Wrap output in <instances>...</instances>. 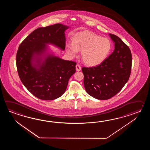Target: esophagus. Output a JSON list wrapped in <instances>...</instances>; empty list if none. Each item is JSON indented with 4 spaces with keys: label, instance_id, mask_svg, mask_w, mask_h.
Returning a JSON list of instances; mask_svg holds the SVG:
<instances>
[{
    "label": "esophagus",
    "instance_id": "34e87169",
    "mask_svg": "<svg viewBox=\"0 0 150 150\" xmlns=\"http://www.w3.org/2000/svg\"><path fill=\"white\" fill-rule=\"evenodd\" d=\"M76 70L77 71H80L81 70V68L80 67V66L79 65L77 64V65H76Z\"/></svg>",
    "mask_w": 150,
    "mask_h": 150
}]
</instances>
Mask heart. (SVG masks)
<instances>
[{
  "label": "heart",
  "instance_id": "obj_1",
  "mask_svg": "<svg viewBox=\"0 0 150 150\" xmlns=\"http://www.w3.org/2000/svg\"><path fill=\"white\" fill-rule=\"evenodd\" d=\"M111 49L108 39L89 30L76 33L72 38V43L65 45V50L71 58L76 57L81 51L83 63L89 67H96L105 61Z\"/></svg>",
  "mask_w": 150,
  "mask_h": 150
}]
</instances>
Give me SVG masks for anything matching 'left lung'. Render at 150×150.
Instances as JSON below:
<instances>
[{"mask_svg": "<svg viewBox=\"0 0 150 150\" xmlns=\"http://www.w3.org/2000/svg\"><path fill=\"white\" fill-rule=\"evenodd\" d=\"M114 43L112 54L96 67H83L86 92L98 100H107L117 94L130 75V50L118 36L109 34Z\"/></svg>", "mask_w": 150, "mask_h": 150, "instance_id": "obj_1", "label": "left lung"}]
</instances>
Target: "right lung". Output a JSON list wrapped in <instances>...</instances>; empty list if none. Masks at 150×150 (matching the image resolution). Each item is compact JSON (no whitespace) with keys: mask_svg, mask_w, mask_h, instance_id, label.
Wrapping results in <instances>:
<instances>
[{"mask_svg":"<svg viewBox=\"0 0 150 150\" xmlns=\"http://www.w3.org/2000/svg\"><path fill=\"white\" fill-rule=\"evenodd\" d=\"M70 27L57 23L36 29L20 44L16 67L20 79L38 98L52 100L62 96L76 63L56 56L48 45L61 50L65 47V30Z\"/></svg>","mask_w":150,"mask_h":150,"instance_id":"add662e5","label":"right lung"}]
</instances>
